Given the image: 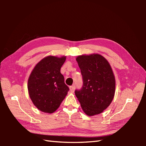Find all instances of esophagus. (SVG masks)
<instances>
[{"instance_id": "34e87169", "label": "esophagus", "mask_w": 146, "mask_h": 146, "mask_svg": "<svg viewBox=\"0 0 146 146\" xmlns=\"http://www.w3.org/2000/svg\"><path fill=\"white\" fill-rule=\"evenodd\" d=\"M75 85H72V86H70V90L71 93H73L74 91H75Z\"/></svg>"}]
</instances>
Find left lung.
I'll return each mask as SVG.
<instances>
[{"label":"left lung","instance_id":"8db88e82","mask_svg":"<svg viewBox=\"0 0 146 146\" xmlns=\"http://www.w3.org/2000/svg\"><path fill=\"white\" fill-rule=\"evenodd\" d=\"M83 78V86L76 90V97L88 116L102 113L113 100L115 79L108 61L102 55L92 54L76 58Z\"/></svg>","mask_w":146,"mask_h":146}]
</instances>
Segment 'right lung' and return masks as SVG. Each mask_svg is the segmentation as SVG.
<instances>
[{"label": "right lung", "mask_w": 146, "mask_h": 146, "mask_svg": "<svg viewBox=\"0 0 146 146\" xmlns=\"http://www.w3.org/2000/svg\"><path fill=\"white\" fill-rule=\"evenodd\" d=\"M66 56L43 58L34 68L29 77L27 88L34 105L39 110L51 113L56 110L69 88L60 72Z\"/></svg>", "instance_id": "1"}]
</instances>
